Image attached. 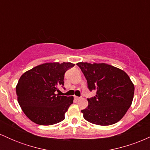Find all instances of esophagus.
<instances>
[{
    "label": "esophagus",
    "mask_w": 150,
    "mask_h": 150,
    "mask_svg": "<svg viewBox=\"0 0 150 150\" xmlns=\"http://www.w3.org/2000/svg\"><path fill=\"white\" fill-rule=\"evenodd\" d=\"M74 98H75V100H79V99H80L81 97H77V96H75V97H74Z\"/></svg>",
    "instance_id": "esophagus-1"
}]
</instances>
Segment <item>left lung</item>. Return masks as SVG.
I'll return each mask as SVG.
<instances>
[{"label": "left lung", "mask_w": 150, "mask_h": 150, "mask_svg": "<svg viewBox=\"0 0 150 150\" xmlns=\"http://www.w3.org/2000/svg\"><path fill=\"white\" fill-rule=\"evenodd\" d=\"M95 97L87 99L88 106L82 110L84 118L99 125L117 123L131 106L134 96L133 83L123 70L106 63H77Z\"/></svg>", "instance_id": "8db88e82"}]
</instances>
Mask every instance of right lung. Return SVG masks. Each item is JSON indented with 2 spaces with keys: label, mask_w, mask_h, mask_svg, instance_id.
Instances as JSON below:
<instances>
[{
  "label": "right lung",
  "mask_w": 150,
  "mask_h": 150,
  "mask_svg": "<svg viewBox=\"0 0 150 150\" xmlns=\"http://www.w3.org/2000/svg\"><path fill=\"white\" fill-rule=\"evenodd\" d=\"M75 64L46 63L20 77L16 94L25 114L37 124L51 125L65 119L73 97L60 96L58 87L64 85L65 73Z\"/></svg>",
  "instance_id": "add662e5"
}]
</instances>
